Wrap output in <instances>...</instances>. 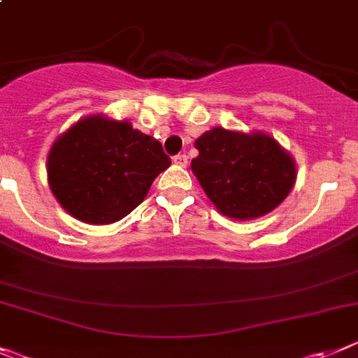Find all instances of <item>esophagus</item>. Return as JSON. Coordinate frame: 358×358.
Listing matches in <instances>:
<instances>
[{
	"mask_svg": "<svg viewBox=\"0 0 358 358\" xmlns=\"http://www.w3.org/2000/svg\"><path fill=\"white\" fill-rule=\"evenodd\" d=\"M173 160H175L176 166H180V167L187 166V155H176V157L173 158Z\"/></svg>",
	"mask_w": 358,
	"mask_h": 358,
	"instance_id": "1",
	"label": "esophagus"
}]
</instances>
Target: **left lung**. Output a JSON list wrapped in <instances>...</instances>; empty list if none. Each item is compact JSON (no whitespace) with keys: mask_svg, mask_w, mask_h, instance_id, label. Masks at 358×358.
Segmentation results:
<instances>
[{"mask_svg":"<svg viewBox=\"0 0 358 358\" xmlns=\"http://www.w3.org/2000/svg\"><path fill=\"white\" fill-rule=\"evenodd\" d=\"M194 145L200 155L192 158V173L223 216H265L294 187V158L265 133L213 127Z\"/></svg>","mask_w":358,"mask_h":358,"instance_id":"left-lung-1","label":"left lung"}]
</instances>
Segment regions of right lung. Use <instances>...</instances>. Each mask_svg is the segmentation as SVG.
<instances>
[{
  "instance_id": "right-lung-1",
  "label": "right lung",
  "mask_w": 358,
  "mask_h": 358,
  "mask_svg": "<svg viewBox=\"0 0 358 358\" xmlns=\"http://www.w3.org/2000/svg\"><path fill=\"white\" fill-rule=\"evenodd\" d=\"M171 166L153 136L127 120L93 115L79 120L48 153V183L66 213L92 225L119 222L144 201Z\"/></svg>"
}]
</instances>
